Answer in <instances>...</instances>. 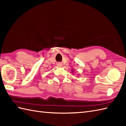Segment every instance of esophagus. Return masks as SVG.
<instances>
[{
	"label": "esophagus",
	"mask_w": 126,
	"mask_h": 126,
	"mask_svg": "<svg viewBox=\"0 0 126 126\" xmlns=\"http://www.w3.org/2000/svg\"><path fill=\"white\" fill-rule=\"evenodd\" d=\"M58 66H61V64H58Z\"/></svg>",
	"instance_id": "1"
}]
</instances>
